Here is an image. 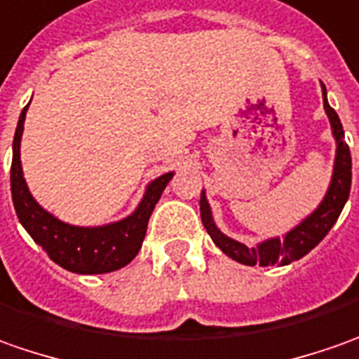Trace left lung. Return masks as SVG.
I'll return each mask as SVG.
<instances>
[{"label": "left lung", "mask_w": 359, "mask_h": 359, "mask_svg": "<svg viewBox=\"0 0 359 359\" xmlns=\"http://www.w3.org/2000/svg\"><path fill=\"white\" fill-rule=\"evenodd\" d=\"M322 97H324L326 115L330 118V125H332V135L336 139L334 172H332V180H330V187H327L324 201L318 204L314 212L310 217L304 218L296 229L286 232L284 238H268V241L260 242L256 246H246V244L222 234L220 229L215 224V218H212V212H210V204L206 201V194H204V191L201 192V218H203L204 229L210 234L212 242L232 260L246 266L290 264L294 260H300L314 246H318L322 242V238L330 232V229L336 224L341 208H344V204L350 196L352 156H350V147L344 141V129H341L340 117L327 103L324 83H322Z\"/></svg>", "instance_id": "obj_1"}]
</instances>
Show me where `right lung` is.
<instances>
[{
  "instance_id": "add662e5",
  "label": "right lung",
  "mask_w": 359,
  "mask_h": 359,
  "mask_svg": "<svg viewBox=\"0 0 359 359\" xmlns=\"http://www.w3.org/2000/svg\"><path fill=\"white\" fill-rule=\"evenodd\" d=\"M29 107V105H27ZM27 107L19 115L18 129L13 137V161H11V198L19 222L29 232L49 258L75 274H107L127 266L139 254L147 234V224L153 215L168 180L175 172L161 175L149 182L144 196L135 212L123 220L105 226H73L47 212L32 196L21 168V135Z\"/></svg>"
}]
</instances>
